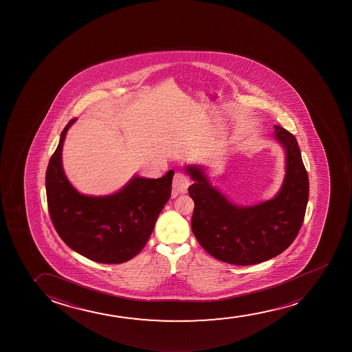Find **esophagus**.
<instances>
[{"label": "esophagus", "mask_w": 352, "mask_h": 352, "mask_svg": "<svg viewBox=\"0 0 352 352\" xmlns=\"http://www.w3.org/2000/svg\"><path fill=\"white\" fill-rule=\"evenodd\" d=\"M189 178L182 173H176L174 176V181H173V189L175 192L177 194H184L187 192L188 187H189Z\"/></svg>", "instance_id": "esophagus-1"}]
</instances>
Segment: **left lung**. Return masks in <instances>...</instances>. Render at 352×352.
<instances>
[{
    "label": "left lung",
    "instance_id": "8db88e82",
    "mask_svg": "<svg viewBox=\"0 0 352 352\" xmlns=\"http://www.w3.org/2000/svg\"><path fill=\"white\" fill-rule=\"evenodd\" d=\"M273 138L285 155V175L276 195L253 205L230 201L213 184L201 164H187L194 183L192 230L197 242L213 258L248 266L283 253L300 231L309 197V179L295 136L274 126Z\"/></svg>",
    "mask_w": 352,
    "mask_h": 352
}]
</instances>
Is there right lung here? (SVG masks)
Masks as SVG:
<instances>
[{
	"label": "right lung",
	"instance_id": "right-lung-1",
	"mask_svg": "<svg viewBox=\"0 0 352 352\" xmlns=\"http://www.w3.org/2000/svg\"><path fill=\"white\" fill-rule=\"evenodd\" d=\"M76 118L62 131L45 175L47 207L63 242L76 253L100 263H122L140 253L171 197L174 170L160 178L134 175L118 192L81 194L69 182L62 150Z\"/></svg>",
	"mask_w": 352,
	"mask_h": 352
}]
</instances>
